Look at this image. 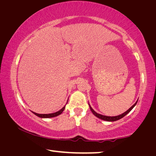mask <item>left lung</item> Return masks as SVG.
<instances>
[{"label":"left lung","mask_w":156,"mask_h":156,"mask_svg":"<svg viewBox=\"0 0 156 156\" xmlns=\"http://www.w3.org/2000/svg\"><path fill=\"white\" fill-rule=\"evenodd\" d=\"M138 102V100L137 101H136L134 104H133L132 107H131L129 110H127L125 112L122 113L121 114H120V115H118V116H104V115H102V114H98L97 112H96L92 108V107L89 104V106H90V109L91 112H92V114H94V115L95 116H97V118H99L101 120H103V121H109V122H113V121H118V120L121 119L122 118H123V117L125 116H126L127 114L129 112L132 110V109L135 107V105H136V103H137Z\"/></svg>","instance_id":"left-lung-1"}]
</instances>
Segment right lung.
<instances>
[{"label": "right lung", "instance_id": "right-lung-1", "mask_svg": "<svg viewBox=\"0 0 156 156\" xmlns=\"http://www.w3.org/2000/svg\"><path fill=\"white\" fill-rule=\"evenodd\" d=\"M68 103V102H67ZM65 107L66 105L64 106V107H63L61 110H59L58 112H56L55 113H52V114H37V113H35V112H32L33 113H34L35 115L37 116L38 117H40V118H42V119H48V118H53V117H55V116H59L61 114L63 111L65 109Z\"/></svg>", "mask_w": 156, "mask_h": 156}]
</instances>
